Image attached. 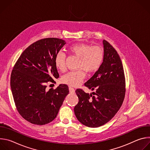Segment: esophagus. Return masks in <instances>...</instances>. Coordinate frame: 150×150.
<instances>
[{"label":"esophagus","mask_w":150,"mask_h":150,"mask_svg":"<svg viewBox=\"0 0 150 150\" xmlns=\"http://www.w3.org/2000/svg\"><path fill=\"white\" fill-rule=\"evenodd\" d=\"M69 92H70V93H72V94H74V93H75V89L73 88V87H69Z\"/></svg>","instance_id":"34e87169"}]
</instances>
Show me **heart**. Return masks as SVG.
Returning <instances> with one entry per match:
<instances>
[{
	"label": "heart",
	"instance_id": "heart-1",
	"mask_svg": "<svg viewBox=\"0 0 150 150\" xmlns=\"http://www.w3.org/2000/svg\"><path fill=\"white\" fill-rule=\"evenodd\" d=\"M70 53L79 57L78 68H82L75 71H71L64 75L62 81L71 86H77L85 78V72L83 69L88 73L96 71L100 67L103 59V49L97 46H90L86 44H76L68 48ZM56 68L60 71L65 70V54L59 52L54 59Z\"/></svg>",
	"mask_w": 150,
	"mask_h": 150
}]
</instances>
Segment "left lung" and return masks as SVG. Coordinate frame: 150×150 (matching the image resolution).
<instances>
[{
	"label": "left lung",
	"instance_id": "left-lung-1",
	"mask_svg": "<svg viewBox=\"0 0 150 150\" xmlns=\"http://www.w3.org/2000/svg\"><path fill=\"white\" fill-rule=\"evenodd\" d=\"M103 45L101 65L84 84L96 92L90 94L81 89L75 91L79 101L74 108L75 115L82 124L90 127H99L110 120L120 108L125 95L121 59L109 42L103 40Z\"/></svg>",
	"mask_w": 150,
	"mask_h": 150
}]
</instances>
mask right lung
<instances>
[{"mask_svg":"<svg viewBox=\"0 0 150 150\" xmlns=\"http://www.w3.org/2000/svg\"><path fill=\"white\" fill-rule=\"evenodd\" d=\"M66 42L57 38L38 40L21 54L11 76V88L17 110L28 122L43 125L53 121L69 88L60 84L46 91V83L59 75L54 59Z\"/></svg>","mask_w":150,"mask_h":150,"instance_id":"right-lung-1","label":"right lung"}]
</instances>
